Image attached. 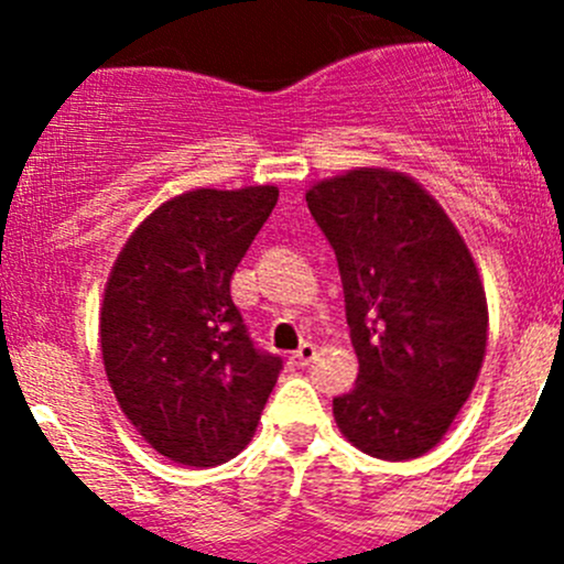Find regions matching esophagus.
Instances as JSON below:
<instances>
[{"instance_id":"34e87169","label":"esophagus","mask_w":564,"mask_h":564,"mask_svg":"<svg viewBox=\"0 0 564 564\" xmlns=\"http://www.w3.org/2000/svg\"><path fill=\"white\" fill-rule=\"evenodd\" d=\"M314 360H316L314 344H303L297 351H292V357H289V362H292L294 368H305V366H311Z\"/></svg>"}]
</instances>
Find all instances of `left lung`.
<instances>
[{
  "label": "left lung",
  "mask_w": 564,
  "mask_h": 564,
  "mask_svg": "<svg viewBox=\"0 0 564 564\" xmlns=\"http://www.w3.org/2000/svg\"><path fill=\"white\" fill-rule=\"evenodd\" d=\"M335 250L357 388L333 398L340 434L384 460L436 447L480 373L488 305L475 259L436 198L388 169L305 193Z\"/></svg>",
  "instance_id": "8db88e82"
}]
</instances>
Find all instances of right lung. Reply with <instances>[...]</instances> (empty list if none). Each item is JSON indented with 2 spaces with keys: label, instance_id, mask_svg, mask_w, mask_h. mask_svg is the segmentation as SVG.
Listing matches in <instances>:
<instances>
[{
  "label": "right lung",
  "instance_id": "1",
  "mask_svg": "<svg viewBox=\"0 0 564 564\" xmlns=\"http://www.w3.org/2000/svg\"><path fill=\"white\" fill-rule=\"evenodd\" d=\"M275 202V185L169 198L128 237L108 275V384L135 431L176 464L235 458L283 368L256 349L231 300V275Z\"/></svg>",
  "mask_w": 564,
  "mask_h": 564
}]
</instances>
